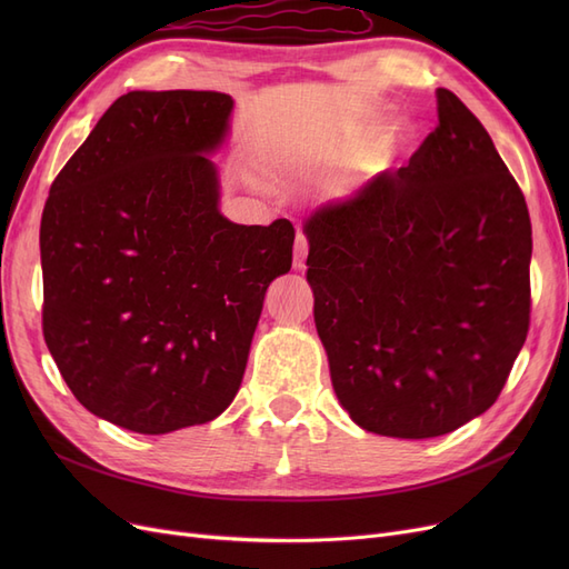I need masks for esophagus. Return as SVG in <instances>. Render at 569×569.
<instances>
[{
	"instance_id": "esophagus-1",
	"label": "esophagus",
	"mask_w": 569,
	"mask_h": 569,
	"mask_svg": "<svg viewBox=\"0 0 569 569\" xmlns=\"http://www.w3.org/2000/svg\"><path fill=\"white\" fill-rule=\"evenodd\" d=\"M306 256H308V239L306 234H297V242H295V268H303L306 266Z\"/></svg>"
}]
</instances>
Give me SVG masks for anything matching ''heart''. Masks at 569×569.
Listing matches in <instances>:
<instances>
[{
	"label": "heart",
	"instance_id": "b5f03b06",
	"mask_svg": "<svg viewBox=\"0 0 569 569\" xmlns=\"http://www.w3.org/2000/svg\"><path fill=\"white\" fill-rule=\"evenodd\" d=\"M412 134H416V132H412V126L408 123V120L396 118L393 123L389 126L380 149H377V153H380L382 159L396 157V153H399L401 149H406L412 142Z\"/></svg>",
	"mask_w": 569,
	"mask_h": 569
}]
</instances>
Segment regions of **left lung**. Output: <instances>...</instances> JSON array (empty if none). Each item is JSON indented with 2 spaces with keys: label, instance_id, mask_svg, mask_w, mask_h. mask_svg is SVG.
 Masks as SVG:
<instances>
[{
  "label": "left lung",
  "instance_id": "left-lung-1",
  "mask_svg": "<svg viewBox=\"0 0 569 569\" xmlns=\"http://www.w3.org/2000/svg\"><path fill=\"white\" fill-rule=\"evenodd\" d=\"M437 111L408 166L303 226L337 399L399 439L449 435L491 408L531 311L522 189L451 90H437Z\"/></svg>",
  "mask_w": 569,
  "mask_h": 569
}]
</instances>
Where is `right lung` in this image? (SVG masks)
<instances>
[{"instance_id":"obj_1","label":"right lung","mask_w":569,"mask_h":569,"mask_svg":"<svg viewBox=\"0 0 569 569\" xmlns=\"http://www.w3.org/2000/svg\"><path fill=\"white\" fill-rule=\"evenodd\" d=\"M232 97L128 92L51 182L40 226L42 332L76 399L168 435L226 410L295 226H237L211 153Z\"/></svg>"}]
</instances>
